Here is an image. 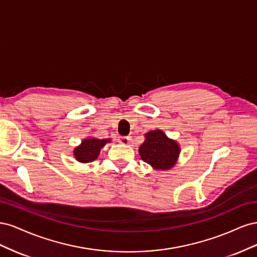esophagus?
<instances>
[{
  "label": "esophagus",
  "mask_w": 257,
  "mask_h": 257,
  "mask_svg": "<svg viewBox=\"0 0 257 257\" xmlns=\"http://www.w3.org/2000/svg\"><path fill=\"white\" fill-rule=\"evenodd\" d=\"M132 141L131 136H119L118 137V142L122 145H128Z\"/></svg>",
  "instance_id": "34e87169"
}]
</instances>
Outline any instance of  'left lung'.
<instances>
[{"label": "left lung", "instance_id": "left-lung-1", "mask_svg": "<svg viewBox=\"0 0 257 257\" xmlns=\"http://www.w3.org/2000/svg\"><path fill=\"white\" fill-rule=\"evenodd\" d=\"M180 153L175 141L169 139L162 131L155 130L146 134L144 144L139 147L142 160L155 169L172 168Z\"/></svg>", "mask_w": 257, "mask_h": 257}]
</instances>
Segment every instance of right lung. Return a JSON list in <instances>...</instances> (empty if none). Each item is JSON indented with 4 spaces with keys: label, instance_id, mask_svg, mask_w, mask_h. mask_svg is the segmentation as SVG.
I'll return each instance as SVG.
<instances>
[{
    "label": "right lung",
    "instance_id": "add662e5",
    "mask_svg": "<svg viewBox=\"0 0 257 257\" xmlns=\"http://www.w3.org/2000/svg\"><path fill=\"white\" fill-rule=\"evenodd\" d=\"M109 142V139H96V138H88L84 139L79 147H77L74 155L77 161L82 163H90L97 159L99 151Z\"/></svg>",
    "mask_w": 257,
    "mask_h": 257
}]
</instances>
